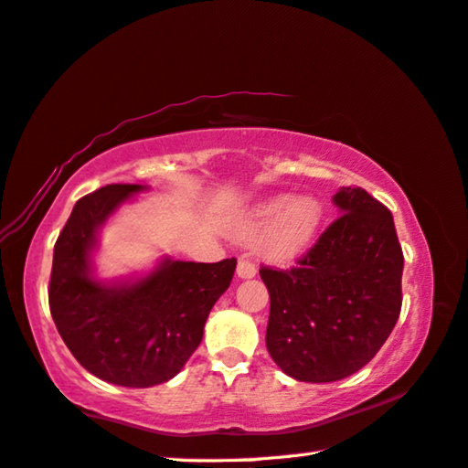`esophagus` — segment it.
<instances>
[{"label": "esophagus", "mask_w": 468, "mask_h": 468, "mask_svg": "<svg viewBox=\"0 0 468 468\" xmlns=\"http://www.w3.org/2000/svg\"><path fill=\"white\" fill-rule=\"evenodd\" d=\"M237 277L239 279H251L256 277V266L251 264L246 258H241L239 262H237Z\"/></svg>", "instance_id": "esophagus-1"}]
</instances>
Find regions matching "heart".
<instances>
[{
    "label": "heart",
    "mask_w": 468,
    "mask_h": 468,
    "mask_svg": "<svg viewBox=\"0 0 468 468\" xmlns=\"http://www.w3.org/2000/svg\"><path fill=\"white\" fill-rule=\"evenodd\" d=\"M323 204L313 194H279L264 199L241 218L235 235L241 241L262 237V254L272 262L298 258L321 227Z\"/></svg>",
    "instance_id": "1"
}]
</instances>
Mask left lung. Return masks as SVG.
I'll list each match as a JSON object with an SVG mask.
<instances>
[{"instance_id": "left-lung-1", "label": "left lung", "mask_w": 468, "mask_h": 468, "mask_svg": "<svg viewBox=\"0 0 468 468\" xmlns=\"http://www.w3.org/2000/svg\"><path fill=\"white\" fill-rule=\"evenodd\" d=\"M331 222L298 266L261 277L271 295L266 347L285 375L331 383L381 350L402 308L404 256L394 217L362 187H341Z\"/></svg>"}]
</instances>
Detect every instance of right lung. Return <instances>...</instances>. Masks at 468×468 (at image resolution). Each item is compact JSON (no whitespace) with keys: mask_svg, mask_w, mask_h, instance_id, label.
Returning <instances> with one entry per match:
<instances>
[{"mask_svg":"<svg viewBox=\"0 0 468 468\" xmlns=\"http://www.w3.org/2000/svg\"><path fill=\"white\" fill-rule=\"evenodd\" d=\"M114 183L80 197L54 246L49 310L74 358L101 381L152 388L179 373L197 350L210 310L231 285L237 261L204 264L162 258L145 277L100 281V227L145 191Z\"/></svg>","mask_w":468,"mask_h":468,"instance_id":"right-lung-1","label":"right lung"}]
</instances>
